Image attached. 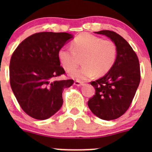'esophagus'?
<instances>
[{
	"label": "esophagus",
	"mask_w": 152,
	"mask_h": 152,
	"mask_svg": "<svg viewBox=\"0 0 152 152\" xmlns=\"http://www.w3.org/2000/svg\"><path fill=\"white\" fill-rule=\"evenodd\" d=\"M74 85H76V86H77V87H80L81 85H83V82H80V81H78V80H76V81H75V82H74Z\"/></svg>",
	"instance_id": "esophagus-1"
}]
</instances>
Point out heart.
Returning <instances> with one entry per match:
<instances>
[{"mask_svg":"<svg viewBox=\"0 0 152 152\" xmlns=\"http://www.w3.org/2000/svg\"><path fill=\"white\" fill-rule=\"evenodd\" d=\"M71 48L62 47L58 51V59L67 72L73 70L82 58L83 66L73 71L70 76L78 80H85L93 75L104 76L115 63L118 49L115 43L88 33L77 35L71 41Z\"/></svg>","mask_w":152,"mask_h":152,"instance_id":"b5f03b06","label":"heart"}]
</instances>
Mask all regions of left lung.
<instances>
[{
	"instance_id": "8db88e82",
	"label": "left lung",
	"mask_w": 152,
	"mask_h": 152,
	"mask_svg": "<svg viewBox=\"0 0 152 152\" xmlns=\"http://www.w3.org/2000/svg\"><path fill=\"white\" fill-rule=\"evenodd\" d=\"M96 33L110 37L117 46L118 54L110 72L90 82L96 93L87 104L99 118L114 120L123 115L132 102L140 82V63L131 45L118 34L109 30Z\"/></svg>"
}]
</instances>
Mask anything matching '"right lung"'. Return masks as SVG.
<instances>
[{"mask_svg": "<svg viewBox=\"0 0 152 152\" xmlns=\"http://www.w3.org/2000/svg\"><path fill=\"white\" fill-rule=\"evenodd\" d=\"M72 37L65 32L34 34L21 42L12 53L10 85L22 110L30 117L45 120L62 107V92L74 82L56 80L65 74L58 51Z\"/></svg>", "mask_w": 152, "mask_h": 152, "instance_id": "1", "label": "right lung"}]
</instances>
